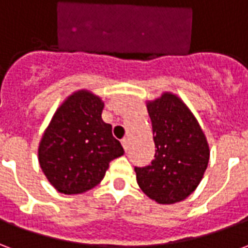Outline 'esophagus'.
Masks as SVG:
<instances>
[{
    "label": "esophagus",
    "mask_w": 248,
    "mask_h": 248,
    "mask_svg": "<svg viewBox=\"0 0 248 248\" xmlns=\"http://www.w3.org/2000/svg\"><path fill=\"white\" fill-rule=\"evenodd\" d=\"M121 142H122V146H124V151H127V149H129V140H127V138H124Z\"/></svg>",
    "instance_id": "1"
}]
</instances>
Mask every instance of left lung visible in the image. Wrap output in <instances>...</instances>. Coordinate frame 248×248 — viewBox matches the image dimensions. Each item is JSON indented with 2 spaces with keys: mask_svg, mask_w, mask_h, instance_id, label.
Returning a JSON list of instances; mask_svg holds the SVG:
<instances>
[{
  "mask_svg": "<svg viewBox=\"0 0 248 248\" xmlns=\"http://www.w3.org/2000/svg\"><path fill=\"white\" fill-rule=\"evenodd\" d=\"M155 143L149 166L134 167L146 195L161 204L186 199L207 169L210 151L195 117L174 94H163L147 105Z\"/></svg>",
  "mask_w": 248,
  "mask_h": 248,
  "instance_id": "left-lung-1",
  "label": "left lung"
}]
</instances>
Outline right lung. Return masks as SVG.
I'll list each match as a JSON object with an SVG mask.
<instances>
[{
  "mask_svg": "<svg viewBox=\"0 0 248 248\" xmlns=\"http://www.w3.org/2000/svg\"><path fill=\"white\" fill-rule=\"evenodd\" d=\"M103 103L89 92L66 99L42 137L38 159L49 182L63 194H81L97 186L108 163L124 147L102 121Z\"/></svg>",
  "mask_w": 248,
  "mask_h": 248,
  "instance_id": "add662e5",
  "label": "right lung"
}]
</instances>
